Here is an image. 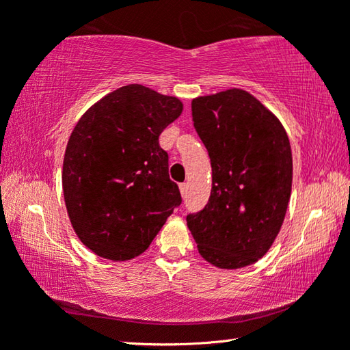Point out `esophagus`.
I'll return each instance as SVG.
<instances>
[{
    "label": "esophagus",
    "instance_id": "obj_1",
    "mask_svg": "<svg viewBox=\"0 0 350 350\" xmlns=\"http://www.w3.org/2000/svg\"><path fill=\"white\" fill-rule=\"evenodd\" d=\"M179 188H180V193H182V196H183V198H187V194H188V183H185V182L180 183Z\"/></svg>",
    "mask_w": 350,
    "mask_h": 350
}]
</instances>
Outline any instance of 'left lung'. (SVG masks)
<instances>
[{
  "instance_id": "obj_1",
  "label": "left lung",
  "mask_w": 350,
  "mask_h": 350,
  "mask_svg": "<svg viewBox=\"0 0 350 350\" xmlns=\"http://www.w3.org/2000/svg\"><path fill=\"white\" fill-rule=\"evenodd\" d=\"M193 125L208 151L213 187L187 224L198 250L219 269L262 258L280 233L292 191V150L280 120L242 90L191 102Z\"/></svg>"
}]
</instances>
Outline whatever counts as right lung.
<instances>
[{
	"instance_id": "1",
	"label": "right lung",
	"mask_w": 350,
	"mask_h": 350,
	"mask_svg": "<svg viewBox=\"0 0 350 350\" xmlns=\"http://www.w3.org/2000/svg\"><path fill=\"white\" fill-rule=\"evenodd\" d=\"M182 102L142 85L108 94L70 134L63 193L77 236L98 256L128 260L144 253L182 204L159 135Z\"/></svg>"
}]
</instances>
